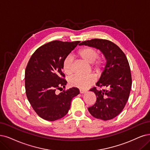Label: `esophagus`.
<instances>
[{"label":"esophagus","instance_id":"1","mask_svg":"<svg viewBox=\"0 0 150 150\" xmlns=\"http://www.w3.org/2000/svg\"><path fill=\"white\" fill-rule=\"evenodd\" d=\"M86 90H80V93L81 94H83V93H86Z\"/></svg>","mask_w":150,"mask_h":150}]
</instances>
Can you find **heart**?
Instances as JSON below:
<instances>
[{
  "label": "heart",
  "instance_id": "1",
  "mask_svg": "<svg viewBox=\"0 0 150 150\" xmlns=\"http://www.w3.org/2000/svg\"><path fill=\"white\" fill-rule=\"evenodd\" d=\"M80 57L85 62L91 64L92 69L97 74L101 73L104 67V60L103 59L96 60L98 56V53L96 49L91 47H85L79 51ZM73 57L71 55L67 56L62 63V69L64 73L70 75L73 71ZM95 81V78L92 75H75L69 79V83L71 86L76 87L81 89H85Z\"/></svg>",
  "mask_w": 150,
  "mask_h": 150
}]
</instances>
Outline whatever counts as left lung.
<instances>
[{
    "mask_svg": "<svg viewBox=\"0 0 150 150\" xmlns=\"http://www.w3.org/2000/svg\"><path fill=\"white\" fill-rule=\"evenodd\" d=\"M99 49L106 60L101 76L96 85L106 90L90 91L95 93L96 102L88 108V111L96 119L110 120L119 115L128 101L132 87L130 66L125 54L114 42L93 39L79 44Z\"/></svg>",
    "mask_w": 150,
    "mask_h": 150,
    "instance_id": "obj_1",
    "label": "left lung"
}]
</instances>
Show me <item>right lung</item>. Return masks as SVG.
<instances>
[{
	"instance_id": "add662e5",
	"label": "right lung",
	"mask_w": 150,
	"mask_h": 150,
	"mask_svg": "<svg viewBox=\"0 0 150 150\" xmlns=\"http://www.w3.org/2000/svg\"><path fill=\"white\" fill-rule=\"evenodd\" d=\"M79 42H49L36 49L28 63L25 75L26 95L35 111L44 120L54 121L64 117L71 99L80 93L75 87L55 93L67 83L62 71V63Z\"/></svg>"
}]
</instances>
